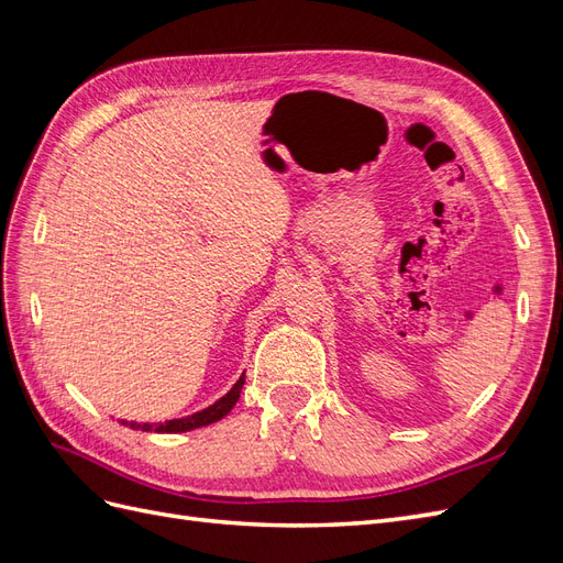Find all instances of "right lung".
Listing matches in <instances>:
<instances>
[{
  "label": "right lung",
  "mask_w": 563,
  "mask_h": 563,
  "mask_svg": "<svg viewBox=\"0 0 563 563\" xmlns=\"http://www.w3.org/2000/svg\"><path fill=\"white\" fill-rule=\"evenodd\" d=\"M244 387V376L234 383V387L228 391L225 397H220L216 404H211L209 408H203L199 413H192L187 418H178V420H166V422H124L129 424L131 430H143V432H187V430H195V428H203V424H211L216 420H220L223 416H228L232 411V406L240 399V391Z\"/></svg>",
  "instance_id": "obj_1"
}]
</instances>
